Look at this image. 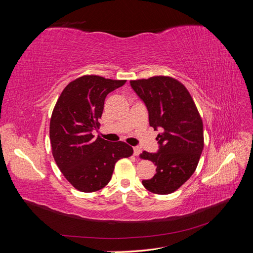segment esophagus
Returning <instances> with one entry per match:
<instances>
[{
  "label": "esophagus",
  "instance_id": "obj_1",
  "mask_svg": "<svg viewBox=\"0 0 253 253\" xmlns=\"http://www.w3.org/2000/svg\"><path fill=\"white\" fill-rule=\"evenodd\" d=\"M133 150H134V155L135 156H138L141 153V148L140 147H134Z\"/></svg>",
  "mask_w": 253,
  "mask_h": 253
}]
</instances>
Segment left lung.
Here are the masks:
<instances>
[{"instance_id": "left-lung-1", "label": "left lung", "mask_w": 253, "mask_h": 253, "mask_svg": "<svg viewBox=\"0 0 253 253\" xmlns=\"http://www.w3.org/2000/svg\"><path fill=\"white\" fill-rule=\"evenodd\" d=\"M149 112L150 126L162 129L157 153L143 151L140 157L154 163L156 174L142 180L155 194H170L180 188L194 171L204 149L203 120L186 86L168 76L129 81Z\"/></svg>"}]
</instances>
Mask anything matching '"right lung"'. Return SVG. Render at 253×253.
Returning <instances> with one entry per match:
<instances>
[{
	"mask_svg": "<svg viewBox=\"0 0 253 253\" xmlns=\"http://www.w3.org/2000/svg\"><path fill=\"white\" fill-rule=\"evenodd\" d=\"M126 80L85 75L67 84L53 108L49 138L53 159L71 185L81 192H95L108 185L119 159L133 148L93 135L99 128L105 97Z\"/></svg>",
	"mask_w": 253,
	"mask_h": 253,
	"instance_id": "obj_1",
	"label": "right lung"
}]
</instances>
